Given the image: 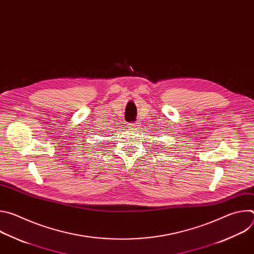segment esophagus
Here are the masks:
<instances>
[{"label":"esophagus","mask_w":254,"mask_h":254,"mask_svg":"<svg viewBox=\"0 0 254 254\" xmlns=\"http://www.w3.org/2000/svg\"><path fill=\"white\" fill-rule=\"evenodd\" d=\"M127 125H128L129 128H136V127H137L136 124H127Z\"/></svg>","instance_id":"esophagus-1"}]
</instances>
